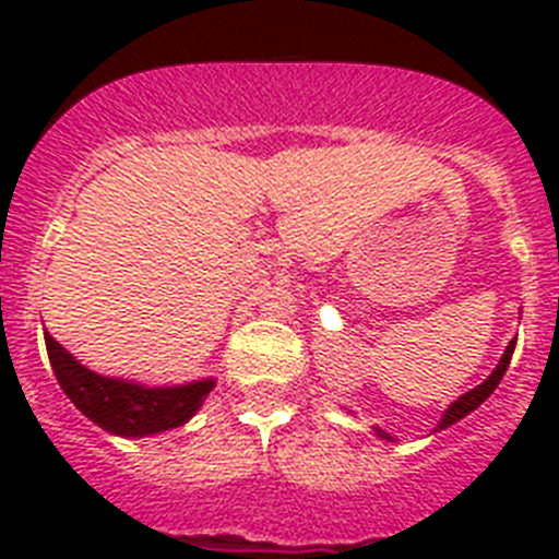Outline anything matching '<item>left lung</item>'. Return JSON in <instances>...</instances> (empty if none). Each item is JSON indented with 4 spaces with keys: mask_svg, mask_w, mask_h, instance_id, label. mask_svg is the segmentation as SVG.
I'll list each match as a JSON object with an SVG mask.
<instances>
[{
    "mask_svg": "<svg viewBox=\"0 0 559 559\" xmlns=\"http://www.w3.org/2000/svg\"><path fill=\"white\" fill-rule=\"evenodd\" d=\"M512 353H515V341H510V347L503 349L501 360H498V367L492 369V374H490V378H487V380H484L481 386L471 389V392H464L462 397H459V400H453L451 406H448V412L442 414V419H439L437 431H442V428L453 426V423H459V419H462V417H467V414H471L473 408H478V406H481L484 400H487V397H490L492 392H496V386H498V383H501L503 372H507V367H510ZM374 431H378V437H383V439H392V437H389L386 431H380V428H374Z\"/></svg>",
    "mask_w": 559,
    "mask_h": 559,
    "instance_id": "left-lung-1",
    "label": "left lung"
}]
</instances>
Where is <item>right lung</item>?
I'll use <instances>...</instances> for the list:
<instances>
[{
  "label": "right lung",
  "instance_id": "1",
  "mask_svg": "<svg viewBox=\"0 0 559 559\" xmlns=\"http://www.w3.org/2000/svg\"><path fill=\"white\" fill-rule=\"evenodd\" d=\"M44 341L67 397L103 431L117 437H151L185 426L215 389L212 378L185 386H142L133 380L106 378L78 364L49 333H44Z\"/></svg>",
  "mask_w": 559,
  "mask_h": 559
}]
</instances>
